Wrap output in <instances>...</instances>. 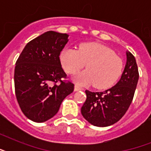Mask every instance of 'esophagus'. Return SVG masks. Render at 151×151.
<instances>
[{
    "label": "esophagus",
    "instance_id": "34e87169",
    "mask_svg": "<svg viewBox=\"0 0 151 151\" xmlns=\"http://www.w3.org/2000/svg\"><path fill=\"white\" fill-rule=\"evenodd\" d=\"M81 90H82V88L81 87H79L78 85H76L75 86H74V91H75V92H78V91H81Z\"/></svg>",
    "mask_w": 151,
    "mask_h": 151
}]
</instances>
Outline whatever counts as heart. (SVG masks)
Segmentation results:
<instances>
[{
  "mask_svg": "<svg viewBox=\"0 0 151 151\" xmlns=\"http://www.w3.org/2000/svg\"><path fill=\"white\" fill-rule=\"evenodd\" d=\"M60 62L69 73H75L86 64L87 70L78 73L74 81L79 85H92L97 88H107L114 85L124 68L122 59L114 51L98 43L81 45L78 51L64 48Z\"/></svg>",
  "mask_w": 151,
  "mask_h": 151,
  "instance_id": "b5f03b06",
  "label": "heart"
}]
</instances>
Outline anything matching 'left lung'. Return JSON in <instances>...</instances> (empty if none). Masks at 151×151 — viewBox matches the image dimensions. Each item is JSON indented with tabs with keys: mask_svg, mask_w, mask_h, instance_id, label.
<instances>
[{
	"mask_svg": "<svg viewBox=\"0 0 151 151\" xmlns=\"http://www.w3.org/2000/svg\"><path fill=\"white\" fill-rule=\"evenodd\" d=\"M138 80L136 59L126 51V64L114 86L103 92L85 91L87 99L81 110L84 118L97 127H107L118 122L131 104Z\"/></svg>",
	"mask_w": 151,
	"mask_h": 151,
	"instance_id": "obj_1",
	"label": "left lung"
}]
</instances>
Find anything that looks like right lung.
Returning a JSON list of instances; mask_svg holds the SVG:
<instances>
[{"instance_id": "obj_1", "label": "right lung", "mask_w": 151, "mask_h": 151, "mask_svg": "<svg viewBox=\"0 0 151 151\" xmlns=\"http://www.w3.org/2000/svg\"><path fill=\"white\" fill-rule=\"evenodd\" d=\"M69 35L47 31L25 46L15 68V96L22 113L34 122H45L59 111L60 105L74 85L63 82L66 73L59 55ZM58 81L61 82L56 84Z\"/></svg>"}]
</instances>
